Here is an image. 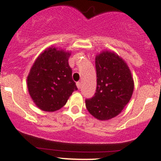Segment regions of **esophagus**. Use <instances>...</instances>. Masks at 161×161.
Masks as SVG:
<instances>
[{"label": "esophagus", "mask_w": 161, "mask_h": 161, "mask_svg": "<svg viewBox=\"0 0 161 161\" xmlns=\"http://www.w3.org/2000/svg\"><path fill=\"white\" fill-rule=\"evenodd\" d=\"M76 86H77L78 89H80L81 88V82H76Z\"/></svg>", "instance_id": "obj_1"}]
</instances>
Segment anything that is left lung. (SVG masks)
<instances>
[{
    "instance_id": "obj_1",
    "label": "left lung",
    "mask_w": 161,
    "mask_h": 161,
    "mask_svg": "<svg viewBox=\"0 0 161 161\" xmlns=\"http://www.w3.org/2000/svg\"><path fill=\"white\" fill-rule=\"evenodd\" d=\"M96 93L86 100L92 115L100 120L116 116L129 102L134 90V80L127 64L113 52L104 51L95 58Z\"/></svg>"
}]
</instances>
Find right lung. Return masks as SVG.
Wrapping results in <instances>:
<instances>
[{
    "label": "right lung",
    "mask_w": 161,
    "mask_h": 161,
    "mask_svg": "<svg viewBox=\"0 0 161 161\" xmlns=\"http://www.w3.org/2000/svg\"><path fill=\"white\" fill-rule=\"evenodd\" d=\"M71 53L49 48L39 56L27 77L28 91L36 105L46 112L61 108L78 88L68 64Z\"/></svg>",
    "instance_id": "add662e5"
}]
</instances>
